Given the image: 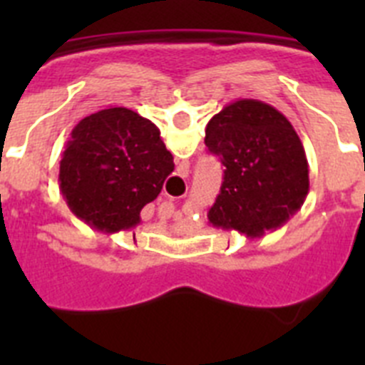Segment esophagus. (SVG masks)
Returning a JSON list of instances; mask_svg holds the SVG:
<instances>
[{"label": "esophagus", "mask_w": 365, "mask_h": 365, "mask_svg": "<svg viewBox=\"0 0 365 365\" xmlns=\"http://www.w3.org/2000/svg\"><path fill=\"white\" fill-rule=\"evenodd\" d=\"M160 214H163V217H172L173 214H175V205H173L172 201H166L160 205Z\"/></svg>", "instance_id": "obj_1"}]
</instances>
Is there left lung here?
<instances>
[{"instance_id":"left-lung-1","label":"left lung","mask_w":365,"mask_h":365,"mask_svg":"<svg viewBox=\"0 0 365 365\" xmlns=\"http://www.w3.org/2000/svg\"><path fill=\"white\" fill-rule=\"evenodd\" d=\"M205 144L225 166L212 227L261 237L283 227L309 193V164L292 124L272 106L240 98L206 124Z\"/></svg>"}]
</instances>
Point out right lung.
Segmentation results:
<instances>
[{
	"mask_svg": "<svg viewBox=\"0 0 365 365\" xmlns=\"http://www.w3.org/2000/svg\"><path fill=\"white\" fill-rule=\"evenodd\" d=\"M172 172L159 128L128 108H108L74 125L58 182L76 217L113 234L137 227Z\"/></svg>",
	"mask_w": 365,
	"mask_h": 365,
	"instance_id": "obj_1",
	"label": "right lung"
}]
</instances>
